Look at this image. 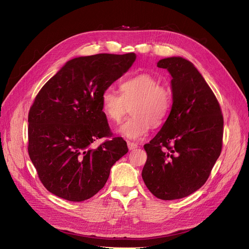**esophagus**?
Wrapping results in <instances>:
<instances>
[{
  "mask_svg": "<svg viewBox=\"0 0 249 249\" xmlns=\"http://www.w3.org/2000/svg\"><path fill=\"white\" fill-rule=\"evenodd\" d=\"M127 145H128L129 150H133V149H135V148L138 147V145L136 144V143L131 142V141H128V142H127Z\"/></svg>",
  "mask_w": 249,
  "mask_h": 249,
  "instance_id": "obj_1",
  "label": "esophagus"
}]
</instances>
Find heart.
Wrapping results in <instances>:
<instances>
[{
  "label": "heart",
  "mask_w": 249,
  "mask_h": 249,
  "mask_svg": "<svg viewBox=\"0 0 249 249\" xmlns=\"http://www.w3.org/2000/svg\"><path fill=\"white\" fill-rule=\"evenodd\" d=\"M121 95L113 89L104 90L101 106L107 119L120 123L131 107V117L119 128V133L129 139L138 140L150 127L164 123L171 112L173 94L168 87L160 85L158 78L149 73H139L126 78L120 85Z\"/></svg>",
  "instance_id": "obj_1"
}]
</instances>
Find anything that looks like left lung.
Returning a JSON list of instances; mask_svg holds the SVG:
<instances>
[{
    "instance_id": "8db88e82",
    "label": "left lung",
    "mask_w": 249,
    "mask_h": 249,
    "mask_svg": "<svg viewBox=\"0 0 249 249\" xmlns=\"http://www.w3.org/2000/svg\"><path fill=\"white\" fill-rule=\"evenodd\" d=\"M172 75L173 106L160 131L144 145L142 178L156 198L177 200L199 190L222 150L223 115L213 90L182 57L160 59Z\"/></svg>"
}]
</instances>
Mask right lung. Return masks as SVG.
<instances>
[{"mask_svg": "<svg viewBox=\"0 0 249 249\" xmlns=\"http://www.w3.org/2000/svg\"><path fill=\"white\" fill-rule=\"evenodd\" d=\"M135 59V53L76 57L39 90L28 114V153L50 193L71 202L91 198L128 152L122 137L112 138L101 98ZM103 137L111 139L91 147Z\"/></svg>", "mask_w": 249, "mask_h": 249, "instance_id": "right-lung-1", "label": "right lung"}]
</instances>
